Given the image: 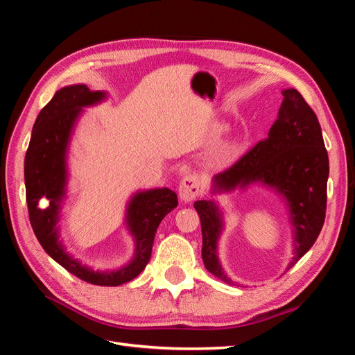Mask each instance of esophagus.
I'll use <instances>...</instances> for the list:
<instances>
[{"label": "esophagus", "mask_w": 355, "mask_h": 355, "mask_svg": "<svg viewBox=\"0 0 355 355\" xmlns=\"http://www.w3.org/2000/svg\"><path fill=\"white\" fill-rule=\"evenodd\" d=\"M200 189H201V182L198 176L194 173H189L180 182L179 197L184 201H192L200 194Z\"/></svg>", "instance_id": "1"}]
</instances>
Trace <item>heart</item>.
Masks as SVG:
<instances>
[{"label": "heart", "instance_id": "b5f03b06", "mask_svg": "<svg viewBox=\"0 0 355 355\" xmlns=\"http://www.w3.org/2000/svg\"><path fill=\"white\" fill-rule=\"evenodd\" d=\"M231 157H232L231 151H227V149H225V151H222V153L218 155L216 161H218L219 164H225V163H228V161L231 159Z\"/></svg>", "mask_w": 355, "mask_h": 355}]
</instances>
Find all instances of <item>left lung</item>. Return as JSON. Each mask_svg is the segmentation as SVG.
<instances>
[{
  "label": "left lung",
  "mask_w": 355,
  "mask_h": 355,
  "mask_svg": "<svg viewBox=\"0 0 355 355\" xmlns=\"http://www.w3.org/2000/svg\"><path fill=\"white\" fill-rule=\"evenodd\" d=\"M282 93L284 99L268 137L214 176L213 191H232L261 182L282 194L295 231V256L288 265L292 268L313 247L323 228L329 157L318 118L302 94L295 89ZM194 207L201 220L204 266L219 280L231 283L218 259L222 213L214 201L200 200Z\"/></svg>",
  "instance_id": "obj_1"
}]
</instances>
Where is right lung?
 Masks as SVG:
<instances>
[{
  "mask_svg": "<svg viewBox=\"0 0 355 355\" xmlns=\"http://www.w3.org/2000/svg\"><path fill=\"white\" fill-rule=\"evenodd\" d=\"M103 92H93L87 85L63 87L41 110L25 157V187L31 227L42 249L67 271L80 280L96 286H120L133 280L149 262L159 222L178 206V196L168 188L137 192L128 202L125 222L136 241L130 263L116 271H93L69 256L59 241V211L67 187V149L72 128L84 106L105 99ZM46 198L47 208L39 207Z\"/></svg>",
  "mask_w": 355,
  "mask_h": 355,
  "instance_id": "obj_1",
  "label": "right lung"
}]
</instances>
